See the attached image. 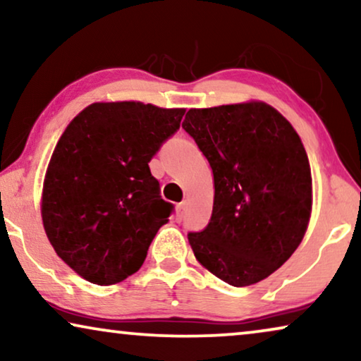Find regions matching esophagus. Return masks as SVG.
Returning a JSON list of instances; mask_svg holds the SVG:
<instances>
[{"mask_svg": "<svg viewBox=\"0 0 361 361\" xmlns=\"http://www.w3.org/2000/svg\"><path fill=\"white\" fill-rule=\"evenodd\" d=\"M184 210H185V202H182V204L177 205V219H182V216H184Z\"/></svg>", "mask_w": 361, "mask_h": 361, "instance_id": "esophagus-1", "label": "esophagus"}]
</instances>
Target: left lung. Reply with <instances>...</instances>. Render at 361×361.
I'll list each match as a JSON object with an SVG mask.
<instances>
[{
    "label": "left lung",
    "mask_w": 361,
    "mask_h": 361,
    "mask_svg": "<svg viewBox=\"0 0 361 361\" xmlns=\"http://www.w3.org/2000/svg\"><path fill=\"white\" fill-rule=\"evenodd\" d=\"M182 128L214 172V210L189 233L195 259L236 288L259 283L298 250L312 214L307 152L264 102L190 108Z\"/></svg>",
    "instance_id": "left-lung-1"
}]
</instances>
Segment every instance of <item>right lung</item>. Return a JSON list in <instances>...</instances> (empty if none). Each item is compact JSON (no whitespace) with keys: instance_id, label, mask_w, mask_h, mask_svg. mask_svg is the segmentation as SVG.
I'll return each instance as SVG.
<instances>
[{"instance_id":"add662e5","label":"right lung","mask_w":361,"mask_h":361,"mask_svg":"<svg viewBox=\"0 0 361 361\" xmlns=\"http://www.w3.org/2000/svg\"><path fill=\"white\" fill-rule=\"evenodd\" d=\"M185 108L97 102L68 123L44 176L41 216L59 258L88 283L111 286L145 263L172 205L149 161Z\"/></svg>"}]
</instances>
